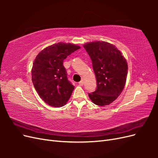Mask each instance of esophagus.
Returning a JSON list of instances; mask_svg holds the SVG:
<instances>
[{
	"mask_svg": "<svg viewBox=\"0 0 158 158\" xmlns=\"http://www.w3.org/2000/svg\"><path fill=\"white\" fill-rule=\"evenodd\" d=\"M79 84H80V85H84V80H81L80 82H79Z\"/></svg>",
	"mask_w": 158,
	"mask_h": 158,
	"instance_id": "1",
	"label": "esophagus"
}]
</instances>
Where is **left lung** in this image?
<instances>
[{
    "label": "left lung",
    "instance_id": "1",
    "mask_svg": "<svg viewBox=\"0 0 158 158\" xmlns=\"http://www.w3.org/2000/svg\"><path fill=\"white\" fill-rule=\"evenodd\" d=\"M91 60L97 80V88L88 95L92 102L105 106L111 103L125 88L128 64L121 51L106 41L84 45Z\"/></svg>",
    "mask_w": 158,
    "mask_h": 158
}]
</instances>
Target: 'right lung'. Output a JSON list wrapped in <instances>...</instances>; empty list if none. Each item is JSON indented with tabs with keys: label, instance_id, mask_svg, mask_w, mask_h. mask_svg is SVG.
<instances>
[{
	"label": "right lung",
	"instance_id": "add662e5",
	"mask_svg": "<svg viewBox=\"0 0 158 158\" xmlns=\"http://www.w3.org/2000/svg\"><path fill=\"white\" fill-rule=\"evenodd\" d=\"M80 47L58 43L42 50L33 63L31 80L40 98L55 107L64 106L74 89L69 81L63 60Z\"/></svg>",
	"mask_w": 158,
	"mask_h": 158
}]
</instances>
